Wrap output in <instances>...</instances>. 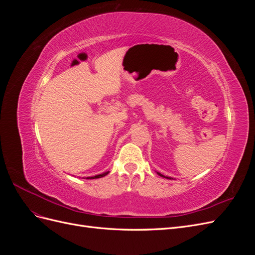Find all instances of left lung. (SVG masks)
Listing matches in <instances>:
<instances>
[{
    "mask_svg": "<svg viewBox=\"0 0 255 255\" xmlns=\"http://www.w3.org/2000/svg\"><path fill=\"white\" fill-rule=\"evenodd\" d=\"M158 174H159V175H160V176H163V177H166V176H164V175H163V174H160V173H158ZM167 179H170V177H168V176H167Z\"/></svg>",
    "mask_w": 255,
    "mask_h": 255,
    "instance_id": "8db88e82",
    "label": "left lung"
}]
</instances>
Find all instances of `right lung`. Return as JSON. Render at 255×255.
<instances>
[{
    "mask_svg": "<svg viewBox=\"0 0 255 255\" xmlns=\"http://www.w3.org/2000/svg\"><path fill=\"white\" fill-rule=\"evenodd\" d=\"M110 172V171H109ZM109 172H105V173H103V174H98V175H95V176H88L87 179L89 180H91V179H99V177H102V176H105L106 174H109Z\"/></svg>",
    "mask_w": 255,
    "mask_h": 255,
    "instance_id": "right-lung-1",
    "label": "right lung"
}]
</instances>
